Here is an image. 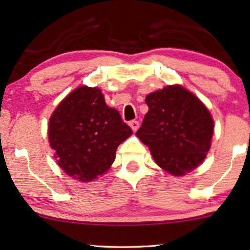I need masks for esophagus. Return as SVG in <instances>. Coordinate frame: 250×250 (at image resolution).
Instances as JSON below:
<instances>
[{
	"mask_svg": "<svg viewBox=\"0 0 250 250\" xmlns=\"http://www.w3.org/2000/svg\"><path fill=\"white\" fill-rule=\"evenodd\" d=\"M129 125H130V128L133 129V131H136L138 127H140V123H138V121H135V120H133V121L129 122Z\"/></svg>",
	"mask_w": 250,
	"mask_h": 250,
	"instance_id": "obj_1",
	"label": "esophagus"
}]
</instances>
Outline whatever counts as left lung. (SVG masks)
<instances>
[{
    "label": "left lung",
    "mask_w": 250,
    "mask_h": 250,
    "mask_svg": "<svg viewBox=\"0 0 250 250\" xmlns=\"http://www.w3.org/2000/svg\"><path fill=\"white\" fill-rule=\"evenodd\" d=\"M149 110L136 136L162 169L182 176L195 169L211 148L213 120L197 96L182 86L146 95Z\"/></svg>",
    "instance_id": "1"
}]
</instances>
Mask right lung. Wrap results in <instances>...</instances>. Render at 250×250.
<instances>
[{"label":"right lung","instance_id":"1","mask_svg":"<svg viewBox=\"0 0 250 250\" xmlns=\"http://www.w3.org/2000/svg\"><path fill=\"white\" fill-rule=\"evenodd\" d=\"M133 134L96 87L81 86L59 104L49 122V142L57 163L81 182L109 169L117 146Z\"/></svg>","mask_w":250,"mask_h":250}]
</instances>
